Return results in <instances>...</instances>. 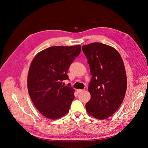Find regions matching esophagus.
Listing matches in <instances>:
<instances>
[{
  "mask_svg": "<svg viewBox=\"0 0 148 148\" xmlns=\"http://www.w3.org/2000/svg\"><path fill=\"white\" fill-rule=\"evenodd\" d=\"M77 92L79 93V92H82L83 91V90L82 89H77Z\"/></svg>",
  "mask_w": 148,
  "mask_h": 148,
  "instance_id": "esophagus-1",
  "label": "esophagus"
}]
</instances>
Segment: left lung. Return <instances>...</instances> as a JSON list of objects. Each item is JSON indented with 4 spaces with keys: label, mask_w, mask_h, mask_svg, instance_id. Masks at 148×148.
I'll list each match as a JSON object with an SVG mask.
<instances>
[{
    "label": "left lung",
    "mask_w": 148,
    "mask_h": 148,
    "mask_svg": "<svg viewBox=\"0 0 148 148\" xmlns=\"http://www.w3.org/2000/svg\"><path fill=\"white\" fill-rule=\"evenodd\" d=\"M92 78L88 91L91 99L88 113L99 120L109 118L122 104L127 90V75L123 60L114 47L100 42L82 46Z\"/></svg>",
    "instance_id": "8db88e82"
}]
</instances>
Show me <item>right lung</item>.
I'll use <instances>...</instances> for the list:
<instances>
[{
	"mask_svg": "<svg viewBox=\"0 0 148 148\" xmlns=\"http://www.w3.org/2000/svg\"><path fill=\"white\" fill-rule=\"evenodd\" d=\"M81 52V46H52L39 52L29 66L27 84L34 106L49 119L68 113L75 98L74 89L63 84L69 67Z\"/></svg>",
	"mask_w": 148,
	"mask_h": 148,
	"instance_id": "add662e5",
	"label": "right lung"
}]
</instances>
